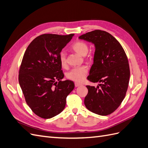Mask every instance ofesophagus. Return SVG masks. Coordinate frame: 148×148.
Wrapping results in <instances>:
<instances>
[{"label":"esophagus","instance_id":"obj_1","mask_svg":"<svg viewBox=\"0 0 148 148\" xmlns=\"http://www.w3.org/2000/svg\"><path fill=\"white\" fill-rule=\"evenodd\" d=\"M75 87H78L79 86H81V84L78 83H75Z\"/></svg>","mask_w":148,"mask_h":148}]
</instances>
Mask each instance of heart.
<instances>
[{
    "label": "heart",
    "instance_id": "heart-1",
    "mask_svg": "<svg viewBox=\"0 0 148 148\" xmlns=\"http://www.w3.org/2000/svg\"><path fill=\"white\" fill-rule=\"evenodd\" d=\"M71 49L76 53L82 56H86L89 51L88 44L83 41H77L72 46ZM88 60H91L88 58ZM59 61L61 66L63 68H66L67 66V60L66 53L64 52H60L59 55ZM88 73V68L86 66L75 67L69 71L66 74V77L69 79L76 83H81L84 79Z\"/></svg>",
    "mask_w": 148,
    "mask_h": 148
}]
</instances>
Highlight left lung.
<instances>
[{"mask_svg": "<svg viewBox=\"0 0 148 148\" xmlns=\"http://www.w3.org/2000/svg\"><path fill=\"white\" fill-rule=\"evenodd\" d=\"M79 39L95 46L88 79L99 83L97 87L86 86L84 105L95 114L109 115L121 104L127 91L130 71L127 55L117 40L106 31L95 30Z\"/></svg>", "mask_w": 148, "mask_h": 148, "instance_id": "left-lung-1", "label": "left lung"}]
</instances>
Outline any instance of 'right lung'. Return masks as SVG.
<instances>
[{
  "label": "right lung",
  "mask_w": 148,
  "mask_h": 148,
  "mask_svg": "<svg viewBox=\"0 0 148 148\" xmlns=\"http://www.w3.org/2000/svg\"><path fill=\"white\" fill-rule=\"evenodd\" d=\"M73 36L41 35L29 44L25 52L19 84L27 104L41 118L51 119L63 111L66 96L75 88L72 81H62L64 75L59 61L62 49Z\"/></svg>",
  "instance_id": "right-lung-1"
}]
</instances>
